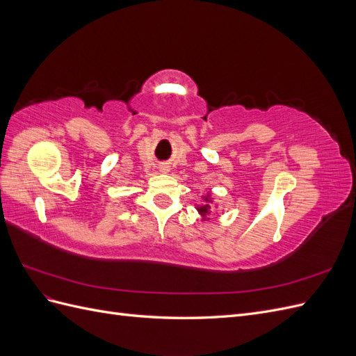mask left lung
<instances>
[{
  "label": "left lung",
  "mask_w": 356,
  "mask_h": 356,
  "mask_svg": "<svg viewBox=\"0 0 356 356\" xmlns=\"http://www.w3.org/2000/svg\"><path fill=\"white\" fill-rule=\"evenodd\" d=\"M202 199H203V204H197L196 209H197V212L200 213L202 220L204 221V220H209L208 217L211 215V208H212L213 200H212V197H211V193H208V195L203 196Z\"/></svg>",
  "instance_id": "left-lung-1"
}]
</instances>
